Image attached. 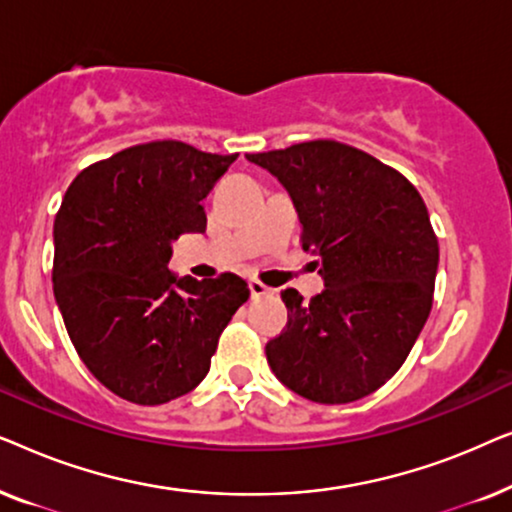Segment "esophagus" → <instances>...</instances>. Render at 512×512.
<instances>
[{
	"instance_id": "obj_1",
	"label": "esophagus",
	"mask_w": 512,
	"mask_h": 512,
	"mask_svg": "<svg viewBox=\"0 0 512 512\" xmlns=\"http://www.w3.org/2000/svg\"><path fill=\"white\" fill-rule=\"evenodd\" d=\"M249 291H251V298L272 296V293H275V289H270V286H265L263 282H258V279H251V282H249Z\"/></svg>"
}]
</instances>
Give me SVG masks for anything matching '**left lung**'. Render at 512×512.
<instances>
[{"instance_id": "obj_1", "label": "left lung", "mask_w": 512, "mask_h": 512, "mask_svg": "<svg viewBox=\"0 0 512 512\" xmlns=\"http://www.w3.org/2000/svg\"><path fill=\"white\" fill-rule=\"evenodd\" d=\"M289 191L326 289L282 291L289 324L265 345L277 380L314 403H352L391 380L433 305L438 237L417 188L333 139L247 153Z\"/></svg>"}]
</instances>
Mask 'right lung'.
Returning <instances> with one entry per match:
<instances>
[{
    "instance_id": "obj_1",
    "label": "right lung",
    "mask_w": 512,
    "mask_h": 512,
    "mask_svg": "<svg viewBox=\"0 0 512 512\" xmlns=\"http://www.w3.org/2000/svg\"><path fill=\"white\" fill-rule=\"evenodd\" d=\"M237 153L177 139L137 144L90 165L53 226V293L69 340L109 391L137 405L188 394L249 286L233 272L177 277L172 242L205 233L202 200Z\"/></svg>"
}]
</instances>
